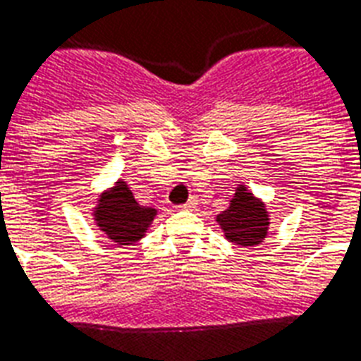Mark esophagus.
<instances>
[{
	"label": "esophagus",
	"mask_w": 361,
	"mask_h": 361,
	"mask_svg": "<svg viewBox=\"0 0 361 361\" xmlns=\"http://www.w3.org/2000/svg\"><path fill=\"white\" fill-rule=\"evenodd\" d=\"M195 204H197V200L191 199V200H187L185 204H181L180 208H181V210H191V208H195Z\"/></svg>",
	"instance_id": "34e87169"
}]
</instances>
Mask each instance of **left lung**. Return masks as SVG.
Instances as JSON below:
<instances>
[{"instance_id": "8db88e82", "label": "left lung", "mask_w": 361, "mask_h": 361, "mask_svg": "<svg viewBox=\"0 0 361 361\" xmlns=\"http://www.w3.org/2000/svg\"><path fill=\"white\" fill-rule=\"evenodd\" d=\"M216 221L227 240L244 247L257 246L265 240L271 225L267 206L259 199H255L254 192L247 191V187L244 185L236 187L235 197L216 217Z\"/></svg>"}]
</instances>
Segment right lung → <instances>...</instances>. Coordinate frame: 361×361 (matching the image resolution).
Instances as JSON below:
<instances>
[{"mask_svg": "<svg viewBox=\"0 0 361 361\" xmlns=\"http://www.w3.org/2000/svg\"><path fill=\"white\" fill-rule=\"evenodd\" d=\"M96 227L115 244L126 246L144 238L157 216L155 208L140 206L126 181H115L109 191H104L94 208Z\"/></svg>", "mask_w": 361, "mask_h": 361, "instance_id": "add662e5", "label": "right lung"}]
</instances>
